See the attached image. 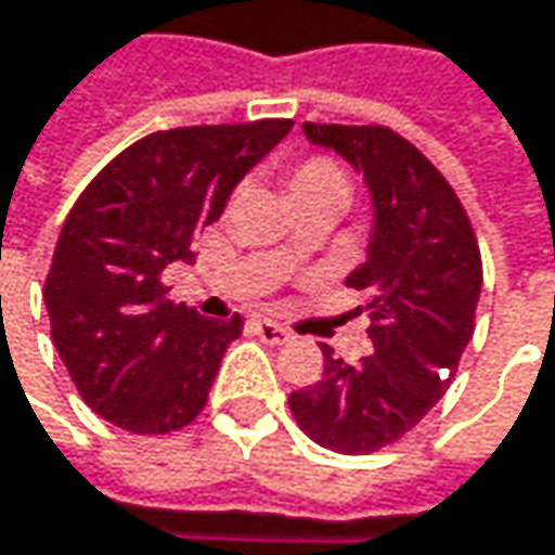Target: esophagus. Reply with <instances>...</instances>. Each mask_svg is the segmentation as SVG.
Masks as SVG:
<instances>
[{"instance_id": "esophagus-1", "label": "esophagus", "mask_w": 555, "mask_h": 555, "mask_svg": "<svg viewBox=\"0 0 555 555\" xmlns=\"http://www.w3.org/2000/svg\"><path fill=\"white\" fill-rule=\"evenodd\" d=\"M254 330H257V336H260L263 343H270V346H282V343L292 339V333L285 327H279V324H273V321H257Z\"/></svg>"}]
</instances>
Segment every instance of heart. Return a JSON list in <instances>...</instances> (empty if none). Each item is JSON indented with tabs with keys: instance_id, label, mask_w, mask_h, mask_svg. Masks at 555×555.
<instances>
[{
	"instance_id": "1",
	"label": "heart",
	"mask_w": 555,
	"mask_h": 555,
	"mask_svg": "<svg viewBox=\"0 0 555 555\" xmlns=\"http://www.w3.org/2000/svg\"><path fill=\"white\" fill-rule=\"evenodd\" d=\"M285 190H288V196H292L295 206H308V203H318V199H339L346 206L349 175L330 155H308V158H298L295 165H288V171H285ZM295 254H298V247L295 244H285L279 250V260L282 263H292Z\"/></svg>"
}]
</instances>
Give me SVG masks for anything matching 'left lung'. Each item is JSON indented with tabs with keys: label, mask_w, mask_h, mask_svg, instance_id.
Instances as JSON below:
<instances>
[{
	"label": "left lung",
	"mask_w": 555,
	"mask_h": 555,
	"mask_svg": "<svg viewBox=\"0 0 555 555\" xmlns=\"http://www.w3.org/2000/svg\"><path fill=\"white\" fill-rule=\"evenodd\" d=\"M305 135L359 168L375 199L369 260L346 279L365 295L372 352L349 365L321 346L324 375L288 406L321 448L372 454L420 426L457 375L477 327V231L444 175L390 127L305 124Z\"/></svg>",
	"instance_id": "left-lung-1"
}]
</instances>
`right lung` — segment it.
Segmentation results:
<instances>
[{
    "mask_svg": "<svg viewBox=\"0 0 555 555\" xmlns=\"http://www.w3.org/2000/svg\"><path fill=\"white\" fill-rule=\"evenodd\" d=\"M288 129L292 120L158 129L81 190L43 301L56 352L101 420L132 435H171L203 413L244 321H206L171 301L162 270L193 260V237Z\"/></svg>",
    "mask_w": 555,
    "mask_h": 555,
    "instance_id": "right-lung-1",
    "label": "right lung"
}]
</instances>
